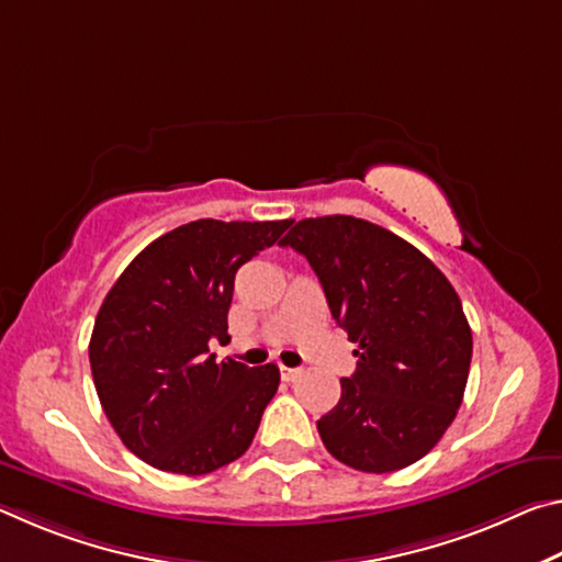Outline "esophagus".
<instances>
[{"mask_svg":"<svg viewBox=\"0 0 562 562\" xmlns=\"http://www.w3.org/2000/svg\"><path fill=\"white\" fill-rule=\"evenodd\" d=\"M302 374V369H297V367H284V364H280V376L284 379V382H294V379H297Z\"/></svg>","mask_w":562,"mask_h":562,"instance_id":"1","label":"esophagus"}]
</instances>
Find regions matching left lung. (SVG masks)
<instances>
[{"label": "left lung", "mask_w": 562, "mask_h": 562, "mask_svg": "<svg viewBox=\"0 0 562 562\" xmlns=\"http://www.w3.org/2000/svg\"><path fill=\"white\" fill-rule=\"evenodd\" d=\"M280 245L307 258L331 317L359 345L357 372L317 422L322 443L364 473L424 459L469 382L473 339L451 282L412 243L351 215L307 217Z\"/></svg>", "instance_id": "obj_1"}]
</instances>
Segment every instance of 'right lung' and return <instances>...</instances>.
<instances>
[{
	"instance_id": "right-lung-1",
	"label": "right lung",
	"mask_w": 562,
	"mask_h": 562,
	"mask_svg": "<svg viewBox=\"0 0 562 562\" xmlns=\"http://www.w3.org/2000/svg\"><path fill=\"white\" fill-rule=\"evenodd\" d=\"M290 221H195L160 235L121 272L93 325L89 361L113 431L160 471L203 475L250 449L278 392L274 364H217L235 272Z\"/></svg>"
}]
</instances>
